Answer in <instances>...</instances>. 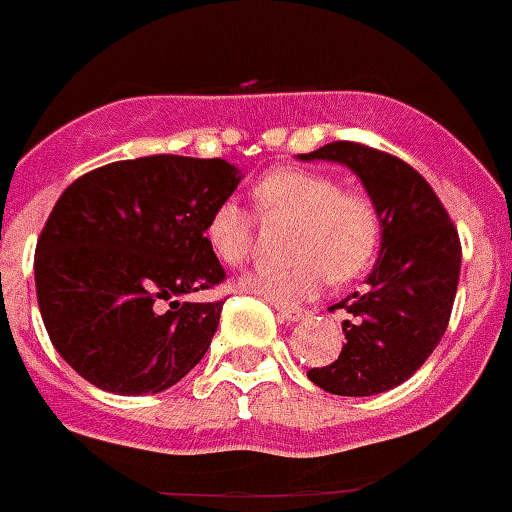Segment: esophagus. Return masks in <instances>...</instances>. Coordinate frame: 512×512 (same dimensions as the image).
<instances>
[{"label": "esophagus", "instance_id": "esophagus-1", "mask_svg": "<svg viewBox=\"0 0 512 512\" xmlns=\"http://www.w3.org/2000/svg\"><path fill=\"white\" fill-rule=\"evenodd\" d=\"M277 315L282 320H287V323H297V320L305 318L307 312L300 310V307H282V305H277Z\"/></svg>", "mask_w": 512, "mask_h": 512}]
</instances>
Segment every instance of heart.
I'll return each mask as SVG.
<instances>
[{"instance_id": "obj_1", "label": "heart", "mask_w": 512, "mask_h": 512, "mask_svg": "<svg viewBox=\"0 0 512 512\" xmlns=\"http://www.w3.org/2000/svg\"><path fill=\"white\" fill-rule=\"evenodd\" d=\"M261 223H292L284 266L248 274L246 292L274 305H297L320 292L325 279L348 282L377 256L382 217L369 194L343 189L336 176L307 169H277L253 184ZM205 241L217 261L241 266L253 243V220L225 200L215 205L205 225Z\"/></svg>"}]
</instances>
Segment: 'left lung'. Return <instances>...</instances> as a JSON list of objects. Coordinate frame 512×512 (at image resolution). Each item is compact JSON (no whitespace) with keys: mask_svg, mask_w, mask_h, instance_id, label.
I'll use <instances>...</instances> for the list:
<instances>
[{"mask_svg":"<svg viewBox=\"0 0 512 512\" xmlns=\"http://www.w3.org/2000/svg\"><path fill=\"white\" fill-rule=\"evenodd\" d=\"M300 158L348 166L382 217L366 289L333 305L351 315L341 354L307 379L330 395H379L413 377L446 333L459 287V233L431 184L397 156L336 140Z\"/></svg>","mask_w":512,"mask_h":512,"instance_id":"obj_1","label":"left lung"}]
</instances>
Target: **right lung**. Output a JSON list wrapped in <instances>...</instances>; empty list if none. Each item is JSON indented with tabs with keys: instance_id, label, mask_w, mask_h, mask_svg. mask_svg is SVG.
<instances>
[{
	"instance_id": "1",
	"label": "right lung",
	"mask_w": 512,
	"mask_h": 512,
	"mask_svg": "<svg viewBox=\"0 0 512 512\" xmlns=\"http://www.w3.org/2000/svg\"><path fill=\"white\" fill-rule=\"evenodd\" d=\"M241 179L223 158L158 153L66 187L35 246V289L76 374L115 395H156L200 364L223 300L189 295L225 279L205 225Z\"/></svg>"
}]
</instances>
